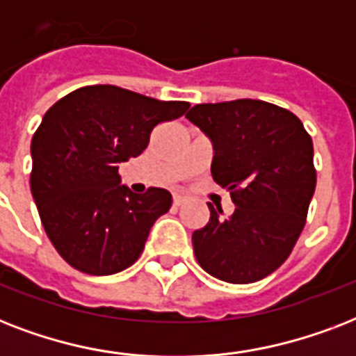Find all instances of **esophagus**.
<instances>
[{
  "label": "esophagus",
  "instance_id": "1",
  "mask_svg": "<svg viewBox=\"0 0 356 356\" xmlns=\"http://www.w3.org/2000/svg\"><path fill=\"white\" fill-rule=\"evenodd\" d=\"M183 201H184V197H183V195H179V194H175V195H173V205H175V207L183 205Z\"/></svg>",
  "mask_w": 356,
  "mask_h": 356
}]
</instances>
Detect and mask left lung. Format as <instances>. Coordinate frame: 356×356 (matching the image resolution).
<instances>
[{"label": "left lung", "instance_id": "obj_1", "mask_svg": "<svg viewBox=\"0 0 356 356\" xmlns=\"http://www.w3.org/2000/svg\"><path fill=\"white\" fill-rule=\"evenodd\" d=\"M186 118L211 138L212 179L234 212L209 203L211 220L192 234L195 259L220 281L264 279L288 259L316 188L314 145L301 120L260 99L201 103Z\"/></svg>", "mask_w": 356, "mask_h": 356}]
</instances>
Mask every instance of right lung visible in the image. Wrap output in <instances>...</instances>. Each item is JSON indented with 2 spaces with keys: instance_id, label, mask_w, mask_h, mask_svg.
<instances>
[{
  "instance_id": "add662e5",
  "label": "right lung",
  "mask_w": 356,
  "mask_h": 356,
  "mask_svg": "<svg viewBox=\"0 0 356 356\" xmlns=\"http://www.w3.org/2000/svg\"><path fill=\"white\" fill-rule=\"evenodd\" d=\"M188 107L94 85L70 92L44 114L31 142V192L47 238L75 270L113 275L136 262L172 194H133L118 164L147 147L155 125Z\"/></svg>"
}]
</instances>
